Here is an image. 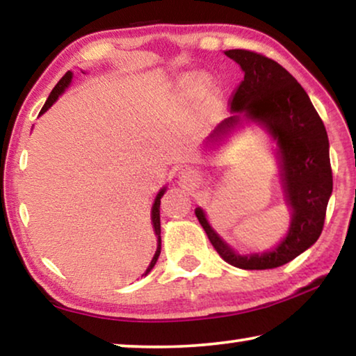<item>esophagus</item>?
Returning a JSON list of instances; mask_svg holds the SVG:
<instances>
[{
    "mask_svg": "<svg viewBox=\"0 0 356 356\" xmlns=\"http://www.w3.org/2000/svg\"><path fill=\"white\" fill-rule=\"evenodd\" d=\"M179 177L184 184H195L196 180H200V172L193 168H182L179 172Z\"/></svg>",
    "mask_w": 356,
    "mask_h": 356,
    "instance_id": "1",
    "label": "esophagus"
}]
</instances>
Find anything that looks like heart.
<instances>
[{
    "label": "heart",
    "mask_w": 356,
    "mask_h": 356,
    "mask_svg": "<svg viewBox=\"0 0 356 356\" xmlns=\"http://www.w3.org/2000/svg\"><path fill=\"white\" fill-rule=\"evenodd\" d=\"M172 95L180 105L200 106L215 113L221 106V86L215 76L204 70H188L172 83Z\"/></svg>",
    "instance_id": "heart-1"
}]
</instances>
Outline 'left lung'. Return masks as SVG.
<instances>
[{
  "label": "left lung",
  "instance_id": "obj_1",
  "mask_svg": "<svg viewBox=\"0 0 356 356\" xmlns=\"http://www.w3.org/2000/svg\"><path fill=\"white\" fill-rule=\"evenodd\" d=\"M225 55L240 65L245 76L234 94L232 114L218 124L204 149H218L243 124L261 127L276 144L291 225L272 250L242 254L215 231L201 207L195 213L210 243L227 264L243 270L276 268L311 248L322 234L333 191L328 135L309 95L282 65L248 50H227Z\"/></svg>",
  "mask_w": 356,
  "mask_h": 356
}]
</instances>
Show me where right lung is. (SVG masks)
<instances>
[{
    "label": "right lung",
    "mask_w": 356,
    "mask_h": 356,
    "mask_svg": "<svg viewBox=\"0 0 356 356\" xmlns=\"http://www.w3.org/2000/svg\"><path fill=\"white\" fill-rule=\"evenodd\" d=\"M72 80H74V72L69 70L67 74H65V75L61 78V80H59V83L56 84V86L53 88L51 94L48 95L45 105L42 106V110H40L39 114H44L45 111H48V108H51V105L55 104V102L59 99V95H63V94L65 92V89H67V88L70 86ZM166 190H168V186L165 185L163 188H161L159 193H156V196H155V200H154V204H152V212H150V220H152L154 234L156 236V251H155V254H154V257H152V261H150V264H149L147 270H146V272H144V276H146V275L150 272V270L154 268V265L156 264V259H159L160 251H161V236H160V232H161V229H160V202H161V201H160V200H161V197H163Z\"/></svg>",
    "instance_id": "obj_1"
}]
</instances>
